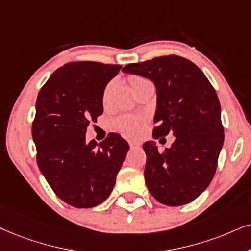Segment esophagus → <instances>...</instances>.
Segmentation results:
<instances>
[{"instance_id":"obj_1","label":"esophagus","mask_w":251,"mask_h":251,"mask_svg":"<svg viewBox=\"0 0 251 251\" xmlns=\"http://www.w3.org/2000/svg\"><path fill=\"white\" fill-rule=\"evenodd\" d=\"M128 145H129V147H131V148H138V147H140V146H141L140 142L133 141V140H129Z\"/></svg>"}]
</instances>
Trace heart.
Segmentation results:
<instances>
[{"mask_svg":"<svg viewBox=\"0 0 251 251\" xmlns=\"http://www.w3.org/2000/svg\"><path fill=\"white\" fill-rule=\"evenodd\" d=\"M128 82L131 84V87L133 90L135 88L140 87V85L148 83L147 78L144 77L141 75H129L128 76ZM110 84L106 85V88L104 89L103 93V100L105 102L106 100V95L107 91H109ZM111 126H112L113 129H116L117 132L122 133V134L129 136V138H135V136L139 135L140 133V128H141V119L139 117H134V116H120L118 118H116L111 123Z\"/></svg>","mask_w":251,"mask_h":251,"instance_id":"1","label":"heart"}]
</instances>
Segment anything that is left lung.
Masks as SVG:
<instances>
[{
  "mask_svg": "<svg viewBox=\"0 0 251 251\" xmlns=\"http://www.w3.org/2000/svg\"><path fill=\"white\" fill-rule=\"evenodd\" d=\"M123 71L147 77L156 87L154 139L175 136L163 151L154 141L144 144L149 192L167 206L193 201L210 185L225 139L213 85L195 63L175 54L128 63Z\"/></svg>",
  "mask_w": 251,
  "mask_h": 251,
  "instance_id": "obj_1",
  "label": "left lung"
}]
</instances>
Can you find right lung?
I'll list each match as a JSON object with an SVG mask.
<instances>
[{"mask_svg":"<svg viewBox=\"0 0 251 251\" xmlns=\"http://www.w3.org/2000/svg\"><path fill=\"white\" fill-rule=\"evenodd\" d=\"M122 66L74 61L56 69L40 89L32 122L37 164L61 201L77 208L103 202L128 151L119 134L85 141L89 124L103 113V93Z\"/></svg>","mask_w":251,"mask_h":251,"instance_id":"1","label":"right lung"}]
</instances>
